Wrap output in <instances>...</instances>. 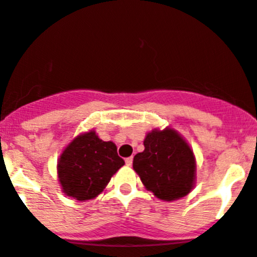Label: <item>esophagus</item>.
Returning <instances> with one entry per match:
<instances>
[{"instance_id":"esophagus-1","label":"esophagus","mask_w":257,"mask_h":257,"mask_svg":"<svg viewBox=\"0 0 257 257\" xmlns=\"http://www.w3.org/2000/svg\"><path fill=\"white\" fill-rule=\"evenodd\" d=\"M125 164L128 165V166H132V164H133V157H128V158H126Z\"/></svg>"}]
</instances>
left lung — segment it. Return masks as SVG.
<instances>
[{
    "mask_svg": "<svg viewBox=\"0 0 257 257\" xmlns=\"http://www.w3.org/2000/svg\"><path fill=\"white\" fill-rule=\"evenodd\" d=\"M145 151L137 153L133 169L145 188L165 201L188 195L195 186L196 161L193 150L175 129H153L145 138Z\"/></svg>",
    "mask_w": 257,
    "mask_h": 257,
    "instance_id": "obj_1",
    "label": "left lung"
}]
</instances>
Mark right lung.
<instances>
[{
    "label": "right lung",
    "instance_id": "right-lung-1",
    "mask_svg": "<svg viewBox=\"0 0 257 257\" xmlns=\"http://www.w3.org/2000/svg\"><path fill=\"white\" fill-rule=\"evenodd\" d=\"M124 165L111 141L104 142L95 131L78 134L61 153L57 164L62 191L78 201L95 199Z\"/></svg>",
    "mask_w": 257,
    "mask_h": 257
}]
</instances>
